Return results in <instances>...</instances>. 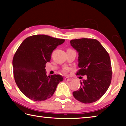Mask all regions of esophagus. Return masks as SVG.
I'll use <instances>...</instances> for the list:
<instances>
[{
  "label": "esophagus",
  "instance_id": "esophagus-1",
  "mask_svg": "<svg viewBox=\"0 0 126 126\" xmlns=\"http://www.w3.org/2000/svg\"><path fill=\"white\" fill-rule=\"evenodd\" d=\"M64 81H65V82H69V81H70V80H71V79L66 77V78H64Z\"/></svg>",
  "mask_w": 126,
  "mask_h": 126
}]
</instances>
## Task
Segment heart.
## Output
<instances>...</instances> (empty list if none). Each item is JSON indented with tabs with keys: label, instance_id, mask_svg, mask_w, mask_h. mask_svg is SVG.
I'll return each instance as SVG.
<instances>
[{
	"label": "heart",
	"instance_id": "1",
	"mask_svg": "<svg viewBox=\"0 0 126 126\" xmlns=\"http://www.w3.org/2000/svg\"><path fill=\"white\" fill-rule=\"evenodd\" d=\"M70 71V69L68 67H64L62 69V72L64 74H67L69 71Z\"/></svg>",
	"mask_w": 126,
	"mask_h": 126
}]
</instances>
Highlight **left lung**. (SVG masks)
Returning <instances> with one entry per match:
<instances>
[{
	"label": "left lung",
	"mask_w": 126,
	"mask_h": 126,
	"mask_svg": "<svg viewBox=\"0 0 126 126\" xmlns=\"http://www.w3.org/2000/svg\"><path fill=\"white\" fill-rule=\"evenodd\" d=\"M78 52L77 75L85 76L80 87L73 95L78 101L91 103L97 101L107 91L111 82L112 71L109 54L95 39L81 38L70 41Z\"/></svg>",
	"instance_id": "1"
}]
</instances>
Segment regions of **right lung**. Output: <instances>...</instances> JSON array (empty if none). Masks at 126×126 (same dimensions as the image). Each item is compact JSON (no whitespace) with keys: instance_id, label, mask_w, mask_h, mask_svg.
I'll list each match as a JSON object with an SVG mask.
<instances>
[{"instance_id":"1","label":"right lung","mask_w":126,"mask_h":126,"mask_svg":"<svg viewBox=\"0 0 126 126\" xmlns=\"http://www.w3.org/2000/svg\"><path fill=\"white\" fill-rule=\"evenodd\" d=\"M64 41L47 35H34L23 40L16 50L13 59L15 82L29 99L43 101L50 98L63 80L59 74L47 76L45 67L53 50Z\"/></svg>"}]
</instances>
